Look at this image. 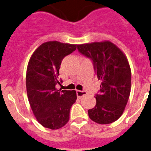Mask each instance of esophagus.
<instances>
[{
  "label": "esophagus",
  "instance_id": "1",
  "mask_svg": "<svg viewBox=\"0 0 151 151\" xmlns=\"http://www.w3.org/2000/svg\"><path fill=\"white\" fill-rule=\"evenodd\" d=\"M87 94V92L84 91H77V96H78V98H81L83 96Z\"/></svg>",
  "mask_w": 151,
  "mask_h": 151
}]
</instances>
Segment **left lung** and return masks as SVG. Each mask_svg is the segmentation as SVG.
<instances>
[{"instance_id":"1","label":"left lung","mask_w":151,"mask_h":151,"mask_svg":"<svg viewBox=\"0 0 151 151\" xmlns=\"http://www.w3.org/2000/svg\"><path fill=\"white\" fill-rule=\"evenodd\" d=\"M78 50L91 59L101 81L96 105L88 110L89 117L101 124L114 122L122 115L130 93L131 71L126 56L110 41L80 44Z\"/></svg>"}]
</instances>
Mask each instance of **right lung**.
Here are the masks:
<instances>
[{
  "mask_svg": "<svg viewBox=\"0 0 151 151\" xmlns=\"http://www.w3.org/2000/svg\"><path fill=\"white\" fill-rule=\"evenodd\" d=\"M77 48V44L48 41L37 48L29 60L26 87L30 107L44 127L57 130L68 122L71 106L77 100L75 91L58 90L62 60Z\"/></svg>",
  "mask_w": 151,
  "mask_h": 151,
  "instance_id": "add662e5",
  "label": "right lung"
}]
</instances>
